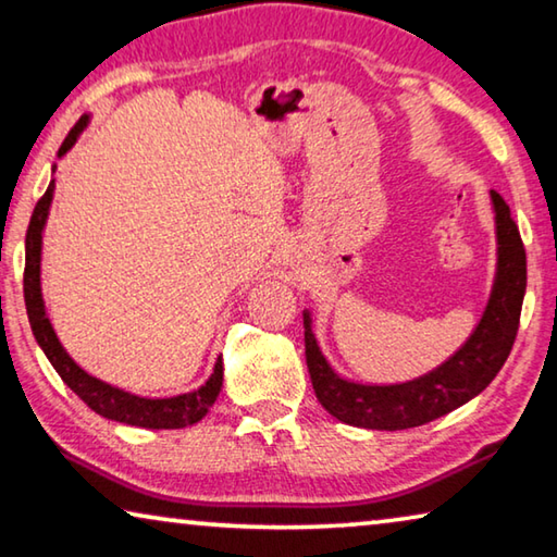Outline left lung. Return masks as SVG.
Instances as JSON below:
<instances>
[{"instance_id": "left-lung-1", "label": "left lung", "mask_w": 557, "mask_h": 557, "mask_svg": "<svg viewBox=\"0 0 557 557\" xmlns=\"http://www.w3.org/2000/svg\"><path fill=\"white\" fill-rule=\"evenodd\" d=\"M496 228V272L492 295L474 332L420 379L393 385H366L338 375L317 342L312 312L305 309V354L317 400L336 420L366 430H408L425 425L476 398L502 371L518 332L525 295V250L511 209L488 191Z\"/></svg>"}]
</instances>
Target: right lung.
Returning <instances> with one entry per match:
<instances>
[{"label":"right lung","mask_w":557,"mask_h":557,"mask_svg":"<svg viewBox=\"0 0 557 557\" xmlns=\"http://www.w3.org/2000/svg\"><path fill=\"white\" fill-rule=\"evenodd\" d=\"M88 122H90V115H83L78 122H75V127L69 132V137L63 139V145L59 149V159L71 152L73 145L78 143V137L83 135V129L88 127ZM53 172H55V164H53ZM53 188H55V182L51 178L49 188H46V194L41 196L32 213L29 231H26L24 301H26V314H29V324H32L36 344L41 346V351L46 354V358H49L55 373L63 379V383L69 385V388L78 395L90 410L102 414V418L125 422V425H132V428H147V430H178V428H188L194 425V422H199L201 418H206V412H209V408L221 393V385H223L221 356L215 358V366H213V373L209 375V381L199 385L196 391L169 395V398H143V395L115 388V385H110L106 381L96 379V375L83 371L59 342L49 317H46V301L41 292L44 228H46V221H49Z\"/></svg>","instance_id":"right-lung-1"}]
</instances>
